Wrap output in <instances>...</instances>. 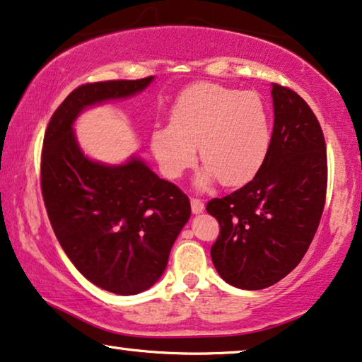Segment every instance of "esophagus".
<instances>
[{
    "mask_svg": "<svg viewBox=\"0 0 362 362\" xmlns=\"http://www.w3.org/2000/svg\"><path fill=\"white\" fill-rule=\"evenodd\" d=\"M190 203H192V211H193V214H199V213L204 211V203L202 202V199L192 198Z\"/></svg>",
    "mask_w": 362,
    "mask_h": 362,
    "instance_id": "obj_1",
    "label": "esophagus"
}]
</instances>
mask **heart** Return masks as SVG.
<instances>
[{
	"mask_svg": "<svg viewBox=\"0 0 362 362\" xmlns=\"http://www.w3.org/2000/svg\"><path fill=\"white\" fill-rule=\"evenodd\" d=\"M269 139L268 110L257 93L198 83L179 95L169 125L154 128L151 149L164 174L177 179L195 163L198 148L204 165L197 185L206 188L221 179L237 187L260 169Z\"/></svg>",
	"mask_w": 362,
	"mask_h": 362,
	"instance_id": "heart-1",
	"label": "heart"
}]
</instances>
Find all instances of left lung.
Listing matches in <instances>:
<instances>
[{"label": "left lung", "instance_id": "8db88e82", "mask_svg": "<svg viewBox=\"0 0 362 362\" xmlns=\"http://www.w3.org/2000/svg\"><path fill=\"white\" fill-rule=\"evenodd\" d=\"M272 141L257 175L206 211L219 221L216 272L240 289H265L299 265L319 228L327 193L320 123L294 90L273 84Z\"/></svg>", "mask_w": 362, "mask_h": 362}]
</instances>
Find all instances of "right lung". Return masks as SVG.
Wrapping results in <instances>:
<instances>
[{"instance_id":"add662e5","label":"right lung","mask_w":362,"mask_h":362,"mask_svg":"<svg viewBox=\"0 0 362 362\" xmlns=\"http://www.w3.org/2000/svg\"><path fill=\"white\" fill-rule=\"evenodd\" d=\"M154 76L83 84L50 118L42 149V195L53 233L84 278L132 296L163 276L190 218V199L138 156L104 164L81 149L73 125L89 107L143 93Z\"/></svg>"}]
</instances>
